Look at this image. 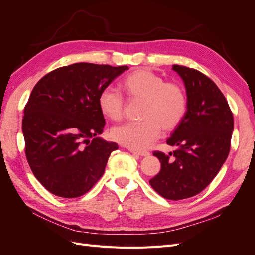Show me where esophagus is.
<instances>
[{
	"instance_id": "1",
	"label": "esophagus",
	"mask_w": 255,
	"mask_h": 255,
	"mask_svg": "<svg viewBox=\"0 0 255 255\" xmlns=\"http://www.w3.org/2000/svg\"><path fill=\"white\" fill-rule=\"evenodd\" d=\"M129 152L135 154V155L138 156H149L150 153L149 152H145V151H138V150H134V149H129Z\"/></svg>"
}]
</instances>
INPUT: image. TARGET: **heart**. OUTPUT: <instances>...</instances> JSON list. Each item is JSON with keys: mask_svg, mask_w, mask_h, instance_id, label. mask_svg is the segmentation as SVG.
<instances>
[{"mask_svg": "<svg viewBox=\"0 0 255 255\" xmlns=\"http://www.w3.org/2000/svg\"><path fill=\"white\" fill-rule=\"evenodd\" d=\"M120 87L129 100H142L141 122L126 123L112 129L115 141L134 150H145L155 142L163 129L172 130L180 126L187 112V97L175 82H165L163 76L150 69L140 68L128 74ZM104 117L119 121L125 116L126 102L115 89L107 87L98 98Z\"/></svg>", "mask_w": 255, "mask_h": 255, "instance_id": "heart-1", "label": "heart"}]
</instances>
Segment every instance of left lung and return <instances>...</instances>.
Instances as JSON below:
<instances>
[{"instance_id": "obj_1", "label": "left lung", "mask_w": 255, "mask_h": 255, "mask_svg": "<svg viewBox=\"0 0 255 255\" xmlns=\"http://www.w3.org/2000/svg\"><path fill=\"white\" fill-rule=\"evenodd\" d=\"M184 81L187 112L167 140L176 150L155 151L161 165L150 185L168 200H182L200 194L225 163L234 128L227 99L208 76L196 69L173 65Z\"/></svg>"}]
</instances>
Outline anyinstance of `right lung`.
Returning <instances> with one entry per match:
<instances>
[{
	"instance_id": "right-lung-1",
	"label": "right lung",
	"mask_w": 255,
	"mask_h": 255,
	"mask_svg": "<svg viewBox=\"0 0 255 255\" xmlns=\"http://www.w3.org/2000/svg\"><path fill=\"white\" fill-rule=\"evenodd\" d=\"M128 70L76 63L55 69L38 82L24 107L25 155L36 179L53 195L78 198L104 173L118 144L105 141L100 92Z\"/></svg>"
}]
</instances>
